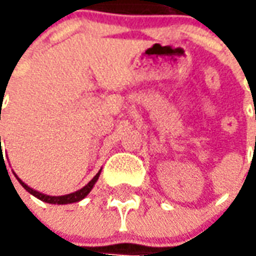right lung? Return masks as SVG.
<instances>
[{
  "instance_id": "right-lung-1",
  "label": "right lung",
  "mask_w": 256,
  "mask_h": 256,
  "mask_svg": "<svg viewBox=\"0 0 256 256\" xmlns=\"http://www.w3.org/2000/svg\"><path fill=\"white\" fill-rule=\"evenodd\" d=\"M0 146H1V136H0ZM100 172L101 170L97 174H96L94 177H93V180L90 181L88 185H84V188H80L79 190H76V192H72V193H68V194H64V196H49V194H44V193L38 192V190H36V189L30 188L27 184H24L22 180H20L16 174L14 172V176L16 178H18V181L20 182V185L23 186V188L27 190L28 193H31L32 196H36V198H40V200H42V202H45V203H49V204H71V203H76V202H80L82 198H84L88 194L90 193V190L93 189V186H94V184L97 182V180H98V177H100Z\"/></svg>"
}]
</instances>
